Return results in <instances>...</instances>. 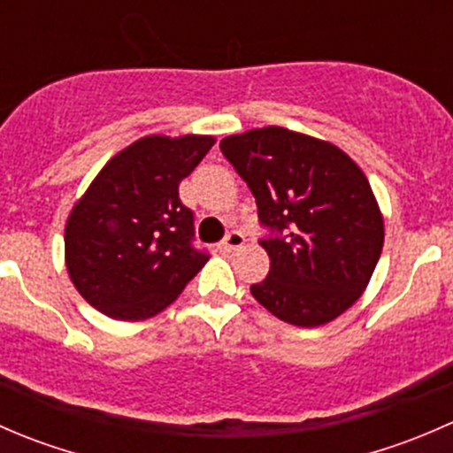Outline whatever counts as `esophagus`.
<instances>
[{"label": "esophagus", "mask_w": 453, "mask_h": 453, "mask_svg": "<svg viewBox=\"0 0 453 453\" xmlns=\"http://www.w3.org/2000/svg\"><path fill=\"white\" fill-rule=\"evenodd\" d=\"M243 243H245V236L241 234V232L234 230V232H230V234H227L221 243H219V250H221V252H234V250L243 248Z\"/></svg>", "instance_id": "obj_1"}]
</instances>
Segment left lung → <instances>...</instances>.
<instances>
[{"label": "left lung", "instance_id": "1", "mask_svg": "<svg viewBox=\"0 0 453 453\" xmlns=\"http://www.w3.org/2000/svg\"><path fill=\"white\" fill-rule=\"evenodd\" d=\"M258 205L269 273L250 287L282 322L319 326L353 307L383 248V217L362 168L331 142L263 127L221 140Z\"/></svg>", "mask_w": 453, "mask_h": 453}]
</instances>
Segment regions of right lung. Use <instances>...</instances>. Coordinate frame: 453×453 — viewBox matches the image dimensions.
Masks as SVG:
<instances>
[{"mask_svg": "<svg viewBox=\"0 0 453 453\" xmlns=\"http://www.w3.org/2000/svg\"><path fill=\"white\" fill-rule=\"evenodd\" d=\"M212 144V135H146L113 155L76 201L65 265L91 307L125 322L153 318L208 263L193 245L195 217L180 181Z\"/></svg>", "mask_w": 453, "mask_h": 453, "instance_id": "1", "label": "right lung"}]
</instances>
